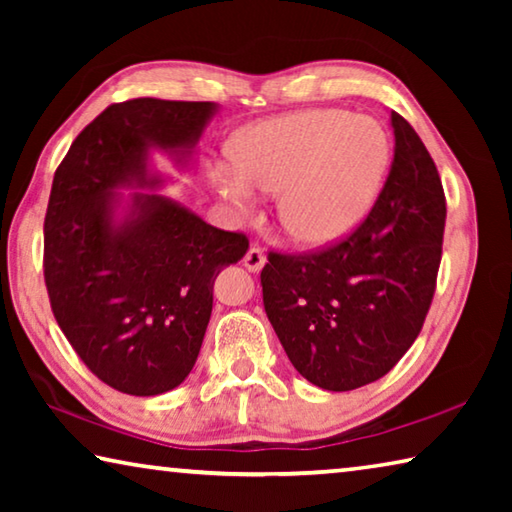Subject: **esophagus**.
I'll return each mask as SVG.
<instances>
[{
  "instance_id": "1",
  "label": "esophagus",
  "mask_w": 512,
  "mask_h": 512,
  "mask_svg": "<svg viewBox=\"0 0 512 512\" xmlns=\"http://www.w3.org/2000/svg\"><path fill=\"white\" fill-rule=\"evenodd\" d=\"M264 264H266V255L262 253V248L250 246V248L246 250V255H244V266L248 268V271L257 273V271H262Z\"/></svg>"
}]
</instances>
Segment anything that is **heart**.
<instances>
[{
    "label": "heart",
    "instance_id": "heart-1",
    "mask_svg": "<svg viewBox=\"0 0 512 512\" xmlns=\"http://www.w3.org/2000/svg\"><path fill=\"white\" fill-rule=\"evenodd\" d=\"M232 167L214 171V187L237 210L253 187L277 196V221L300 246L320 248L357 228L384 185L391 142L375 119L345 110H305L241 131Z\"/></svg>",
    "mask_w": 512,
    "mask_h": 512
}]
</instances>
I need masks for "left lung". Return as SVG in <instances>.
<instances>
[{
	"label": "left lung",
	"mask_w": 512,
	"mask_h": 512,
	"mask_svg": "<svg viewBox=\"0 0 512 512\" xmlns=\"http://www.w3.org/2000/svg\"><path fill=\"white\" fill-rule=\"evenodd\" d=\"M386 183L350 235L311 253H268L264 309L302 377L354 391L384 377L429 314L445 232V192L418 133L391 110Z\"/></svg>",
	"instance_id": "1"
}]
</instances>
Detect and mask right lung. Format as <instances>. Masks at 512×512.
<instances>
[{"label":"right lung","instance_id":"right-lung-1","mask_svg":"<svg viewBox=\"0 0 512 512\" xmlns=\"http://www.w3.org/2000/svg\"><path fill=\"white\" fill-rule=\"evenodd\" d=\"M212 101L131 99L83 128L58 164L45 214L51 311L81 361L119 393H167L192 372L212 314L214 280L248 250L244 232L219 230L158 194L151 146L189 155L214 115Z\"/></svg>","mask_w":512,"mask_h":512}]
</instances>
